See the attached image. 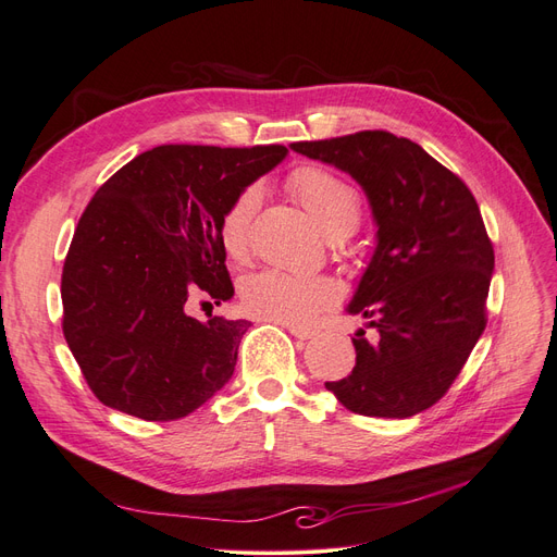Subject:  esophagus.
<instances>
[{
  "label": "esophagus",
  "instance_id": "1",
  "mask_svg": "<svg viewBox=\"0 0 557 557\" xmlns=\"http://www.w3.org/2000/svg\"><path fill=\"white\" fill-rule=\"evenodd\" d=\"M281 325L293 336H297V339H311V336H315V332L311 327H301V325H293V323H281Z\"/></svg>",
  "mask_w": 557,
  "mask_h": 557
}]
</instances>
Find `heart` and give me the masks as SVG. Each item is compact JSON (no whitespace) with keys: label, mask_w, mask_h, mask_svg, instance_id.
Masks as SVG:
<instances>
[{"label":"heart","mask_w":557,"mask_h":557,"mask_svg":"<svg viewBox=\"0 0 557 557\" xmlns=\"http://www.w3.org/2000/svg\"><path fill=\"white\" fill-rule=\"evenodd\" d=\"M288 188L330 239H346L360 225V197L346 181L315 164H301L288 176ZM260 207V188L248 185L230 199L218 221V239L230 260H244L250 246L252 218ZM242 307L260 320L305 325L336 305L339 285L330 276H297L281 269L250 274L239 285Z\"/></svg>","instance_id":"1"}]
</instances>
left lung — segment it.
Here are the masks:
<instances>
[{"label":"left lung","instance_id":"1","mask_svg":"<svg viewBox=\"0 0 557 557\" xmlns=\"http://www.w3.org/2000/svg\"><path fill=\"white\" fill-rule=\"evenodd\" d=\"M293 150L356 178L376 223V248L348 313L356 367L325 387L352 413L409 418L440 401L485 330L495 250L474 195L418 144L383 129Z\"/></svg>","mask_w":557,"mask_h":557}]
</instances>
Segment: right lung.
I'll use <instances>...</instances> for the list:
<instances>
[{
    "instance_id": "1",
    "label": "right lung",
    "mask_w": 557,
    "mask_h": 557,
    "mask_svg": "<svg viewBox=\"0 0 557 557\" xmlns=\"http://www.w3.org/2000/svg\"><path fill=\"white\" fill-rule=\"evenodd\" d=\"M285 146L166 144L95 193L62 269V332L95 397L141 420L193 413L232 379L248 320L185 313L234 285L218 221L239 190L272 172Z\"/></svg>"
}]
</instances>
